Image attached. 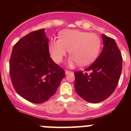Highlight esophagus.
<instances>
[{
    "instance_id": "1",
    "label": "esophagus",
    "mask_w": 131,
    "mask_h": 131,
    "mask_svg": "<svg viewBox=\"0 0 131 131\" xmlns=\"http://www.w3.org/2000/svg\"><path fill=\"white\" fill-rule=\"evenodd\" d=\"M65 73H66V75H68V74L71 73H72V72H71V71H68V70H66Z\"/></svg>"
}]
</instances>
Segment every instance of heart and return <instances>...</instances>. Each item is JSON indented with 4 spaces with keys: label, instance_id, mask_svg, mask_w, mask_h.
Masks as SVG:
<instances>
[{
    "label": "heart",
    "instance_id": "1",
    "mask_svg": "<svg viewBox=\"0 0 131 131\" xmlns=\"http://www.w3.org/2000/svg\"><path fill=\"white\" fill-rule=\"evenodd\" d=\"M101 39L95 33L77 30H66L59 34L58 40H52L48 45L50 55L56 63L63 62L67 50L71 56L68 64L74 66L89 64L96 58L101 48Z\"/></svg>",
    "mask_w": 131,
    "mask_h": 131
}]
</instances>
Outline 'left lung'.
I'll list each match as a JSON object with an SVG mask.
<instances>
[{
    "mask_svg": "<svg viewBox=\"0 0 131 131\" xmlns=\"http://www.w3.org/2000/svg\"><path fill=\"white\" fill-rule=\"evenodd\" d=\"M101 54L89 67L74 73L75 89L80 97L91 103L104 101L117 86L122 71V56L114 39L102 35Z\"/></svg>",
    "mask_w": 131,
    "mask_h": 131,
    "instance_id": "1",
    "label": "left lung"
}]
</instances>
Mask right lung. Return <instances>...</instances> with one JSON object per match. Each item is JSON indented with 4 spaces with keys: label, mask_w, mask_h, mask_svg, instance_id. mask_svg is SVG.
<instances>
[{
    "label": "right lung",
    "mask_w": 131,
    "mask_h": 131,
    "mask_svg": "<svg viewBox=\"0 0 131 131\" xmlns=\"http://www.w3.org/2000/svg\"><path fill=\"white\" fill-rule=\"evenodd\" d=\"M45 29L31 32L19 39L10 59V76L15 91L35 104L52 96L66 75L50 56Z\"/></svg>",
    "instance_id": "add662e5"
}]
</instances>
